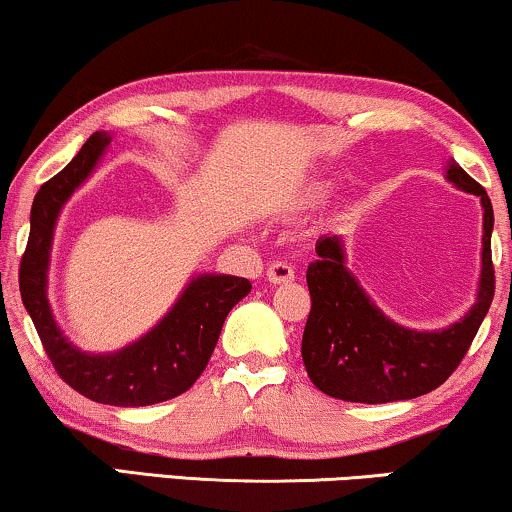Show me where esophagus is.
Returning <instances> with one entry per match:
<instances>
[{
    "label": "esophagus",
    "mask_w": 512,
    "mask_h": 512,
    "mask_svg": "<svg viewBox=\"0 0 512 512\" xmlns=\"http://www.w3.org/2000/svg\"><path fill=\"white\" fill-rule=\"evenodd\" d=\"M268 279H270L272 284L291 282V279H293V268H291L289 263H284V261L272 263L270 268H268Z\"/></svg>",
    "instance_id": "1"
}]
</instances>
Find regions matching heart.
Segmentation results:
<instances>
[{
	"label": "heart",
	"mask_w": 512,
	"mask_h": 512,
	"mask_svg": "<svg viewBox=\"0 0 512 512\" xmlns=\"http://www.w3.org/2000/svg\"><path fill=\"white\" fill-rule=\"evenodd\" d=\"M331 193H333V181L317 179V181H310V184L305 186L303 200H305V202H312V205H314V202L326 200Z\"/></svg>",
	"instance_id": "obj_1"
}]
</instances>
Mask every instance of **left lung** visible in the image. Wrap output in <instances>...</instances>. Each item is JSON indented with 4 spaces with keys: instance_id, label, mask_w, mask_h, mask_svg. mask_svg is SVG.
Segmentation results:
<instances>
[{
    "instance_id": "8db88e82",
    "label": "left lung",
    "mask_w": 512,
    "mask_h": 512,
    "mask_svg": "<svg viewBox=\"0 0 512 512\" xmlns=\"http://www.w3.org/2000/svg\"><path fill=\"white\" fill-rule=\"evenodd\" d=\"M447 179L482 202V270L478 300L443 331H412L384 317L347 270L338 235L317 242L307 268L312 310L303 333V363L314 387L352 403H391L429 394L464 359L494 298L492 200L478 181L454 163Z\"/></svg>"
}]
</instances>
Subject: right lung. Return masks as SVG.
<instances>
[{"label":"right lung","mask_w":512,"mask_h":512,"mask_svg":"<svg viewBox=\"0 0 512 512\" xmlns=\"http://www.w3.org/2000/svg\"><path fill=\"white\" fill-rule=\"evenodd\" d=\"M109 142L107 132H93L72 163L34 195L30 237L20 258L18 282L25 310L62 380L90 401L137 408L167 401L193 387L207 368L223 321L251 291V282L233 275H198L144 338L114 354H86L76 349L53 319L46 272L60 209L83 184Z\"/></svg>","instance_id":"1"}]
</instances>
